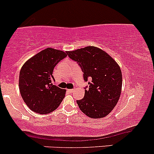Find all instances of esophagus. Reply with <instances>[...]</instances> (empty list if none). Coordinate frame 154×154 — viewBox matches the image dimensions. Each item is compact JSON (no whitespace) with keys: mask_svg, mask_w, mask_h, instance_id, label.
<instances>
[{"mask_svg":"<svg viewBox=\"0 0 154 154\" xmlns=\"http://www.w3.org/2000/svg\"><path fill=\"white\" fill-rule=\"evenodd\" d=\"M67 91H68L70 93H72V92H74V90H73V89H70V90H67Z\"/></svg>","mask_w":154,"mask_h":154,"instance_id":"esophagus-1","label":"esophagus"}]
</instances>
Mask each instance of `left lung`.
Returning a JSON list of instances; mask_svg holds the SVG:
<instances>
[{
    "instance_id": "1",
    "label": "left lung",
    "mask_w": 154,
    "mask_h": 154,
    "mask_svg": "<svg viewBox=\"0 0 154 154\" xmlns=\"http://www.w3.org/2000/svg\"><path fill=\"white\" fill-rule=\"evenodd\" d=\"M84 72L85 93L77 100L81 111L91 118H102L116 106L122 88V72L117 62L105 51L94 46L68 51Z\"/></svg>"
}]
</instances>
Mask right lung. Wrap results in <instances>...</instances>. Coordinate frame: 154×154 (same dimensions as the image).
Listing matches in <instances>:
<instances>
[{"label": "right lung", "mask_w": 154, "mask_h": 154, "mask_svg": "<svg viewBox=\"0 0 154 154\" xmlns=\"http://www.w3.org/2000/svg\"><path fill=\"white\" fill-rule=\"evenodd\" d=\"M67 55V51L48 48L23 65L19 76L20 92L31 111L41 115L49 114L62 103L66 91L52 84V74L55 66Z\"/></svg>", "instance_id": "1"}]
</instances>
